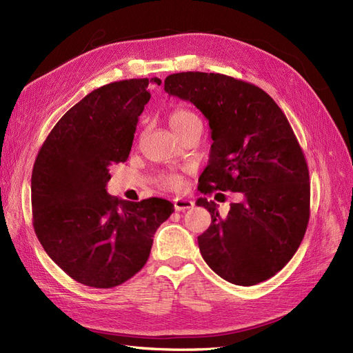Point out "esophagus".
Wrapping results in <instances>:
<instances>
[{"instance_id": "34e87169", "label": "esophagus", "mask_w": 353, "mask_h": 353, "mask_svg": "<svg viewBox=\"0 0 353 353\" xmlns=\"http://www.w3.org/2000/svg\"><path fill=\"white\" fill-rule=\"evenodd\" d=\"M174 206H175V210H187V209H191L194 206V203L191 201L190 199H183V197H176L174 199Z\"/></svg>"}]
</instances>
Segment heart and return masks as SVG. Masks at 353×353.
Masks as SVG:
<instances>
[{"label":"heart","mask_w":353,"mask_h":353,"mask_svg":"<svg viewBox=\"0 0 353 353\" xmlns=\"http://www.w3.org/2000/svg\"><path fill=\"white\" fill-rule=\"evenodd\" d=\"M169 125L181 138L193 130H201V119L197 113L190 109H175L169 116ZM159 185L166 190H179L183 185L181 176L175 172H166L159 176Z\"/></svg>","instance_id":"obj_1"}]
</instances>
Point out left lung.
<instances>
[{
  "label": "left lung",
  "instance_id": "1",
  "mask_svg": "<svg viewBox=\"0 0 353 353\" xmlns=\"http://www.w3.org/2000/svg\"><path fill=\"white\" fill-rule=\"evenodd\" d=\"M165 91L193 103L209 121L213 143L200 193L243 194L227 218L213 201H196L212 216L197 239L203 259L237 285L271 279L301 245L311 212L307 163L285 114L259 87L221 73L169 74Z\"/></svg>",
  "mask_w": 353,
  "mask_h": 353
}]
</instances>
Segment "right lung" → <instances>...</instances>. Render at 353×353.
Segmentation results:
<instances>
[{"label":"right lung","instance_id":"obj_1","mask_svg":"<svg viewBox=\"0 0 353 353\" xmlns=\"http://www.w3.org/2000/svg\"><path fill=\"white\" fill-rule=\"evenodd\" d=\"M148 81L125 79L94 90L54 125L32 169V223L42 248L70 279L94 288L123 284L150 256L169 200H119L105 193L109 168L126 162Z\"/></svg>","mask_w":353,"mask_h":353}]
</instances>
